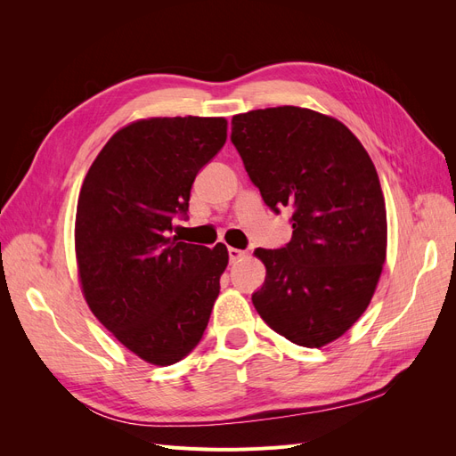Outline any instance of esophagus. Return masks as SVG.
<instances>
[{
	"instance_id": "34e87169",
	"label": "esophagus",
	"mask_w": 456,
	"mask_h": 456,
	"mask_svg": "<svg viewBox=\"0 0 456 456\" xmlns=\"http://www.w3.org/2000/svg\"><path fill=\"white\" fill-rule=\"evenodd\" d=\"M245 251H241V249H236V247H230L228 249V256H230V262H238V260H241V258H245Z\"/></svg>"
}]
</instances>
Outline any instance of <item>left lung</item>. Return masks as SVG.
<instances>
[{"mask_svg": "<svg viewBox=\"0 0 456 456\" xmlns=\"http://www.w3.org/2000/svg\"><path fill=\"white\" fill-rule=\"evenodd\" d=\"M232 142L262 200L291 207L283 249H255L266 280L258 315L298 346L322 348L360 320L375 295L388 245L375 163L342 121L300 106L232 118Z\"/></svg>", "mask_w": 456, "mask_h": 456, "instance_id": "1", "label": "left lung"}]
</instances>
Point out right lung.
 <instances>
[{"label":"right lung","instance_id":"add662e5","mask_svg":"<svg viewBox=\"0 0 456 456\" xmlns=\"http://www.w3.org/2000/svg\"><path fill=\"white\" fill-rule=\"evenodd\" d=\"M226 129L224 118L136 119L104 144L79 190L81 293L96 320L151 365H173L196 348L220 293L226 245L209 249L169 232Z\"/></svg>","mask_w":456,"mask_h":456}]
</instances>
